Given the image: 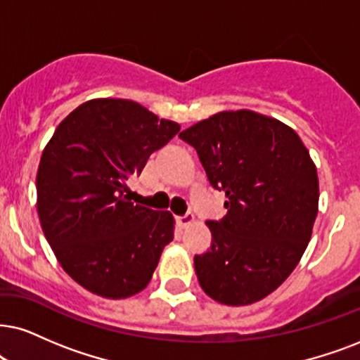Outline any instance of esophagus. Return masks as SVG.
Wrapping results in <instances>:
<instances>
[{
  "instance_id": "1",
  "label": "esophagus",
  "mask_w": 360,
  "mask_h": 360,
  "mask_svg": "<svg viewBox=\"0 0 360 360\" xmlns=\"http://www.w3.org/2000/svg\"><path fill=\"white\" fill-rule=\"evenodd\" d=\"M176 221L181 227H186V226L193 224V222L195 221V217H194L193 212H188V214H184V216H177Z\"/></svg>"
}]
</instances>
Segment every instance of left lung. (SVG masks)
Instances as JSON below:
<instances>
[{
    "instance_id": "8db88e82",
    "label": "left lung",
    "mask_w": 360,
    "mask_h": 360,
    "mask_svg": "<svg viewBox=\"0 0 360 360\" xmlns=\"http://www.w3.org/2000/svg\"><path fill=\"white\" fill-rule=\"evenodd\" d=\"M198 153L227 214L207 221L212 244L194 256L204 292L226 306L269 295L295 269L311 240L319 179L292 127L249 109L222 111L179 134Z\"/></svg>"
}]
</instances>
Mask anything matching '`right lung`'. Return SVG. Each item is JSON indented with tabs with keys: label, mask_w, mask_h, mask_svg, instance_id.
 <instances>
[{
	"label": "right lung",
	"mask_w": 360,
	"mask_h": 360,
	"mask_svg": "<svg viewBox=\"0 0 360 360\" xmlns=\"http://www.w3.org/2000/svg\"><path fill=\"white\" fill-rule=\"evenodd\" d=\"M179 129L129 99H91L59 122L41 154V227L63 269L89 292L126 299L151 281L174 217L131 202L127 179Z\"/></svg>",
	"instance_id": "1"
}]
</instances>
